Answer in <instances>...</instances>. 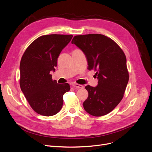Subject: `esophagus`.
<instances>
[{
  "label": "esophagus",
  "mask_w": 152,
  "mask_h": 152,
  "mask_svg": "<svg viewBox=\"0 0 152 152\" xmlns=\"http://www.w3.org/2000/svg\"><path fill=\"white\" fill-rule=\"evenodd\" d=\"M72 86L75 87V88H83L84 87L83 85H80V84H78L77 83H73L72 84Z\"/></svg>",
  "instance_id": "obj_1"
}]
</instances>
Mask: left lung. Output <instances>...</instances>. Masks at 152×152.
Wrapping results in <instances>:
<instances>
[{"instance_id":"8db88e82","label":"left lung","mask_w":152,"mask_h":152,"mask_svg":"<svg viewBox=\"0 0 152 152\" xmlns=\"http://www.w3.org/2000/svg\"><path fill=\"white\" fill-rule=\"evenodd\" d=\"M72 43L83 50L87 69L95 70L98 79L96 87L86 86L88 96L84 108L93 116L106 115L124 97L129 80L126 56L114 40L102 34L76 35Z\"/></svg>"}]
</instances>
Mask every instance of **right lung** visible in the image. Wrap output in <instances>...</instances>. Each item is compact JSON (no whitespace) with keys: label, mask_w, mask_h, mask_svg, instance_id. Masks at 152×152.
I'll use <instances>...</instances> for the list:
<instances>
[{"label":"right lung","mask_w":152,"mask_h":152,"mask_svg":"<svg viewBox=\"0 0 152 152\" xmlns=\"http://www.w3.org/2000/svg\"><path fill=\"white\" fill-rule=\"evenodd\" d=\"M72 35L51 34L38 37L26 49L20 62V87L32 109L38 114L52 116L61 110L68 83L57 84L55 72L57 58Z\"/></svg>","instance_id":"obj_1"}]
</instances>
